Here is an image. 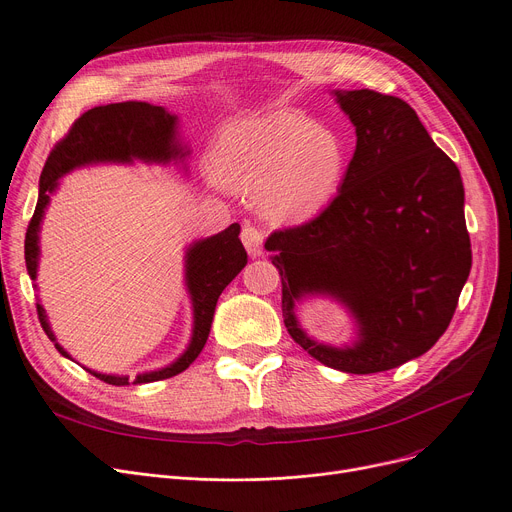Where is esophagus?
I'll return each instance as SVG.
<instances>
[{
	"label": "esophagus",
	"instance_id": "1",
	"mask_svg": "<svg viewBox=\"0 0 512 512\" xmlns=\"http://www.w3.org/2000/svg\"><path fill=\"white\" fill-rule=\"evenodd\" d=\"M242 238V245H245L247 253L251 257H261L263 255V232L251 224H247L240 232Z\"/></svg>",
	"mask_w": 512,
	"mask_h": 512
}]
</instances>
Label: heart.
Instances as JSON below:
<instances>
[{
    "mask_svg": "<svg viewBox=\"0 0 512 512\" xmlns=\"http://www.w3.org/2000/svg\"><path fill=\"white\" fill-rule=\"evenodd\" d=\"M346 164L338 134L294 112L238 120L215 151L222 184L240 195L261 193V209L274 224L311 220L338 193Z\"/></svg>",
    "mask_w": 512,
    "mask_h": 512,
    "instance_id": "1",
    "label": "heart"
}]
</instances>
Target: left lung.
Segmentation results:
<instances>
[{
	"mask_svg": "<svg viewBox=\"0 0 512 512\" xmlns=\"http://www.w3.org/2000/svg\"><path fill=\"white\" fill-rule=\"evenodd\" d=\"M357 149L334 201L265 240L282 278L292 340L332 369L378 373L421 357L446 332L471 272L465 188L413 107L369 89L334 91ZM324 293L356 317L358 340L317 343L293 305Z\"/></svg>",
	"mask_w": 512,
	"mask_h": 512,
	"instance_id": "obj_1",
	"label": "left lung"
}]
</instances>
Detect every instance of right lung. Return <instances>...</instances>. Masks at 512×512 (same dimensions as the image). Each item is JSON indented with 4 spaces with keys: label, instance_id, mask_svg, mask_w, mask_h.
<instances>
[{
    "label": "right lung",
    "instance_id": "1",
    "mask_svg": "<svg viewBox=\"0 0 512 512\" xmlns=\"http://www.w3.org/2000/svg\"><path fill=\"white\" fill-rule=\"evenodd\" d=\"M186 155V145L178 141V118L161 105L122 101L93 107L80 116L70 126L66 137L51 149L41 172L37 207L24 238V259L31 280H37L39 230L43 215L62 176L91 164H132L134 159L145 161V164H170V161H184ZM238 234L240 226L232 224L220 234L197 240L186 249L184 282L193 303V336L186 351L172 365L139 373L132 382L128 375H107L85 369L105 384L128 386L168 380L191 365L207 342L215 305H218L222 290L247 265V251L242 247ZM37 313L49 340L56 344L64 357L70 359L53 336L41 303H37Z\"/></svg>",
    "mask_w": 512,
    "mask_h": 512
}]
</instances>
